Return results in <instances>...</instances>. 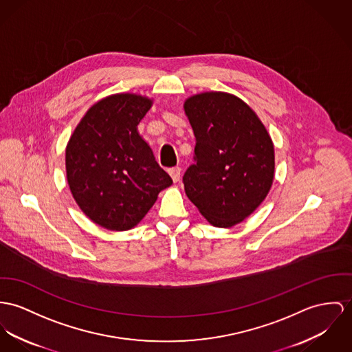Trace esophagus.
<instances>
[{
    "mask_svg": "<svg viewBox=\"0 0 352 352\" xmlns=\"http://www.w3.org/2000/svg\"><path fill=\"white\" fill-rule=\"evenodd\" d=\"M167 171H168V174H170V177L174 182L179 181V178H181V168L179 167H171Z\"/></svg>",
    "mask_w": 352,
    "mask_h": 352,
    "instance_id": "1",
    "label": "esophagus"
}]
</instances>
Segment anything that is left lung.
<instances>
[{"instance_id": "1", "label": "left lung", "mask_w": 352, "mask_h": 352, "mask_svg": "<svg viewBox=\"0 0 352 352\" xmlns=\"http://www.w3.org/2000/svg\"><path fill=\"white\" fill-rule=\"evenodd\" d=\"M195 136L184 175L186 195L217 228H232L267 198L274 179V146L257 113L236 95L209 91L188 98Z\"/></svg>"}]
</instances>
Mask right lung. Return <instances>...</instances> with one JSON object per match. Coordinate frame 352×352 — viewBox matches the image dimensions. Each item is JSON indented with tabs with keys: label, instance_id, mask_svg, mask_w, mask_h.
I'll return each instance as SVG.
<instances>
[{
	"label": "right lung",
	"instance_id": "obj_1",
	"mask_svg": "<svg viewBox=\"0 0 352 352\" xmlns=\"http://www.w3.org/2000/svg\"><path fill=\"white\" fill-rule=\"evenodd\" d=\"M153 99L113 94L92 104L65 147L68 186L81 212L96 225L135 228L173 179L155 161L138 124Z\"/></svg>",
	"mask_w": 352,
	"mask_h": 352
}]
</instances>
